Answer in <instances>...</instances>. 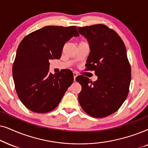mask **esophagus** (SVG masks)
Masks as SVG:
<instances>
[{"label":"esophagus","mask_w":148,"mask_h":148,"mask_svg":"<svg viewBox=\"0 0 148 148\" xmlns=\"http://www.w3.org/2000/svg\"><path fill=\"white\" fill-rule=\"evenodd\" d=\"M73 75H74V81H76V76H78L77 72H73Z\"/></svg>","instance_id":"esophagus-1"}]
</instances>
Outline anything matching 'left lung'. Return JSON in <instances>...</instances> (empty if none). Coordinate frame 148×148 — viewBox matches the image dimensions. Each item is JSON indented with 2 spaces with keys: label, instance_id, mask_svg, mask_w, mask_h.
Listing matches in <instances>:
<instances>
[{
  "label": "left lung",
  "instance_id": "1",
  "mask_svg": "<svg viewBox=\"0 0 148 148\" xmlns=\"http://www.w3.org/2000/svg\"><path fill=\"white\" fill-rule=\"evenodd\" d=\"M78 29L90 45L86 70H94L98 78L92 82L84 76L76 77L82 86L78 101L90 116L106 117L121 108L129 93L131 69L125 45L115 31L103 24Z\"/></svg>",
  "mask_w": 148,
  "mask_h": 148
}]
</instances>
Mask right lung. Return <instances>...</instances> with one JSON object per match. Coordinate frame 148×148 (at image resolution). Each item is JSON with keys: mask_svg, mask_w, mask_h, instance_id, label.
Listing matches in <instances>:
<instances>
[{"mask_svg": "<svg viewBox=\"0 0 148 148\" xmlns=\"http://www.w3.org/2000/svg\"><path fill=\"white\" fill-rule=\"evenodd\" d=\"M76 26H45L23 38L13 65L15 87L19 99L31 111L47 113L59 105L74 80L70 70L49 73V60L62 56L64 44L78 36Z\"/></svg>", "mask_w": 148, "mask_h": 148, "instance_id": "1", "label": "right lung"}]
</instances>
